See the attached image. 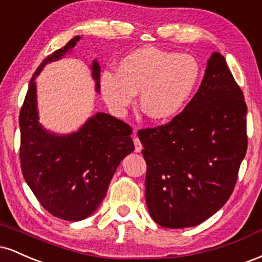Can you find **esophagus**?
Wrapping results in <instances>:
<instances>
[{"mask_svg":"<svg viewBox=\"0 0 262 262\" xmlns=\"http://www.w3.org/2000/svg\"><path fill=\"white\" fill-rule=\"evenodd\" d=\"M133 141H134V146H135V152H140L141 149H143V145H141L140 140L138 139L137 137H134Z\"/></svg>","mask_w":262,"mask_h":262,"instance_id":"obj_1","label":"esophagus"}]
</instances>
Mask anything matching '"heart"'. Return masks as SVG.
Wrapping results in <instances>:
<instances>
[{
  "label": "heart",
  "instance_id": "heart-1",
  "mask_svg": "<svg viewBox=\"0 0 262 262\" xmlns=\"http://www.w3.org/2000/svg\"><path fill=\"white\" fill-rule=\"evenodd\" d=\"M201 77L202 66L191 54L144 47L124 56L116 74H102L101 92L117 113L125 112L140 93L141 112L151 121L165 122L185 108Z\"/></svg>",
  "mask_w": 262,
  "mask_h": 262
}]
</instances>
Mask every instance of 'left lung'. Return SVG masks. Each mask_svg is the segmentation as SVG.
Returning a JSON list of instances; mask_svg holds the SVG:
<instances>
[{"label": "left lung", "mask_w": 262, "mask_h": 262, "mask_svg": "<svg viewBox=\"0 0 262 262\" xmlns=\"http://www.w3.org/2000/svg\"><path fill=\"white\" fill-rule=\"evenodd\" d=\"M246 103L221 53L196 95L165 125L141 129L145 201L164 228L194 227L229 200L248 148Z\"/></svg>", "instance_id": "8db88e82"}]
</instances>
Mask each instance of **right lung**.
Instances as JSON below:
<instances>
[{
  "instance_id": "obj_1",
  "label": "right lung",
  "mask_w": 262,
  "mask_h": 262,
  "mask_svg": "<svg viewBox=\"0 0 262 262\" xmlns=\"http://www.w3.org/2000/svg\"><path fill=\"white\" fill-rule=\"evenodd\" d=\"M80 39L74 37L38 66L19 113L23 177L50 214L69 222L82 221L98 208L117 167L134 150L132 128L107 113H96L70 134L53 133L39 123L35 77L45 65L70 53ZM91 70L98 93L97 60Z\"/></svg>"
}]
</instances>
